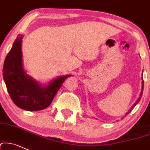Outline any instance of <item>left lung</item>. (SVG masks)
<instances>
[{"label":"left lung","mask_w":150,"mask_h":150,"mask_svg":"<svg viewBox=\"0 0 150 150\" xmlns=\"http://www.w3.org/2000/svg\"><path fill=\"white\" fill-rule=\"evenodd\" d=\"M142 91H141V93H140V94H139V98H138L137 99V100L136 101V102L134 103V104H133L132 105V107L131 108H130V109L128 111V112H127L126 113V115H127V114H129L130 112H132V109H134V107L135 106L137 105V104H138V103H139V101H140V99H141V98H142V92H143V88H144V81H143V77H142Z\"/></svg>","instance_id":"obj_1"}]
</instances>
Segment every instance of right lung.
I'll list each match as a JSON object with an SVG mask.
<instances>
[{
  "mask_svg": "<svg viewBox=\"0 0 150 150\" xmlns=\"http://www.w3.org/2000/svg\"><path fill=\"white\" fill-rule=\"evenodd\" d=\"M23 36L18 35L5 59L3 76L8 92L14 104L27 111L46 109L66 79L71 75L58 77L49 85L43 86L26 74L23 67L21 43Z\"/></svg>",
  "mask_w": 150,
  "mask_h": 150,
  "instance_id": "1",
  "label": "right lung"
}]
</instances>
